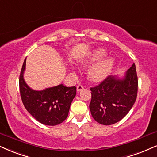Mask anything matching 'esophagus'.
Here are the masks:
<instances>
[{
	"mask_svg": "<svg viewBox=\"0 0 157 157\" xmlns=\"http://www.w3.org/2000/svg\"><path fill=\"white\" fill-rule=\"evenodd\" d=\"M76 90H77V92H80V91H82V90H84V86H83L82 85L78 84V86H77Z\"/></svg>",
	"mask_w": 157,
	"mask_h": 157,
	"instance_id": "esophagus-1",
	"label": "esophagus"
}]
</instances>
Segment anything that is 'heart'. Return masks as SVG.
Returning <instances> with one entry per match:
<instances>
[{"instance_id": "1", "label": "heart", "mask_w": 157, "mask_h": 157, "mask_svg": "<svg viewBox=\"0 0 157 157\" xmlns=\"http://www.w3.org/2000/svg\"><path fill=\"white\" fill-rule=\"evenodd\" d=\"M107 55L105 49L98 48L89 52L86 56L79 60L82 65H89L99 61ZM116 60L113 57H108L92 65L87 71V77L90 81L100 82L103 81L111 73Z\"/></svg>"}]
</instances>
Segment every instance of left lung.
<instances>
[{"instance_id":"left-lung-1","label":"left lung","mask_w":157,"mask_h":157,"mask_svg":"<svg viewBox=\"0 0 157 157\" xmlns=\"http://www.w3.org/2000/svg\"><path fill=\"white\" fill-rule=\"evenodd\" d=\"M138 75L135 63L123 77L110 75L90 89V109L93 119L103 125L118 122L129 113L138 94Z\"/></svg>"}]
</instances>
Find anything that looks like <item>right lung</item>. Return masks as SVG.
Here are the masks:
<instances>
[{"label": "right lung", "mask_w": 157, "mask_h": 157, "mask_svg": "<svg viewBox=\"0 0 157 157\" xmlns=\"http://www.w3.org/2000/svg\"><path fill=\"white\" fill-rule=\"evenodd\" d=\"M26 66L25 59L19 75V90L22 102L33 117L45 125L55 126L68 116L71 104L76 94V87L59 84L43 90H34L24 79Z\"/></svg>", "instance_id": "obj_1"}]
</instances>
